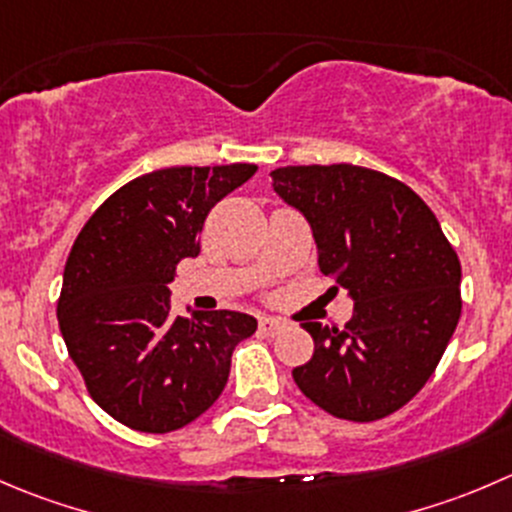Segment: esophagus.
<instances>
[{
  "label": "esophagus",
  "mask_w": 512,
  "mask_h": 512,
  "mask_svg": "<svg viewBox=\"0 0 512 512\" xmlns=\"http://www.w3.org/2000/svg\"><path fill=\"white\" fill-rule=\"evenodd\" d=\"M282 330H287V322L280 317H260V332L265 335H280Z\"/></svg>",
  "instance_id": "esophagus-1"
}]
</instances>
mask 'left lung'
Here are the masks:
<instances>
[{
	"label": "left lung",
	"mask_w": 512,
	"mask_h": 512,
	"mask_svg": "<svg viewBox=\"0 0 512 512\" xmlns=\"http://www.w3.org/2000/svg\"><path fill=\"white\" fill-rule=\"evenodd\" d=\"M272 187L310 222L322 275L355 302L342 330L302 322L315 352L292 370L297 388L335 418H388L423 390L458 327L453 245L408 185L367 167H280Z\"/></svg>",
	"instance_id": "left-lung-1"
}]
</instances>
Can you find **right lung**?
Instances as JSON below:
<instances>
[{
    "mask_svg": "<svg viewBox=\"0 0 512 512\" xmlns=\"http://www.w3.org/2000/svg\"><path fill=\"white\" fill-rule=\"evenodd\" d=\"M255 165L167 167L97 207L64 265L57 320L87 393L117 423L172 433L222 395L232 350L257 330L245 312H170V282L200 255L212 207Z\"/></svg>",
    "mask_w": 512,
    "mask_h": 512,
    "instance_id": "right-lung-1",
    "label": "right lung"
}]
</instances>
